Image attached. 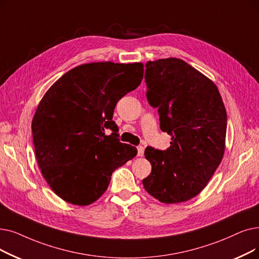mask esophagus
<instances>
[{
    "mask_svg": "<svg viewBox=\"0 0 259 259\" xmlns=\"http://www.w3.org/2000/svg\"><path fill=\"white\" fill-rule=\"evenodd\" d=\"M144 150H145L144 146H139V147H138V155L143 156L144 155Z\"/></svg>",
    "mask_w": 259,
    "mask_h": 259,
    "instance_id": "esophagus-1",
    "label": "esophagus"
}]
</instances>
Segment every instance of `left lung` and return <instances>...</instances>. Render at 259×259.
I'll use <instances>...</instances> for the list:
<instances>
[{"label": "left lung", "instance_id": "obj_1", "mask_svg": "<svg viewBox=\"0 0 259 259\" xmlns=\"http://www.w3.org/2000/svg\"><path fill=\"white\" fill-rule=\"evenodd\" d=\"M147 99L157 108L162 131L171 136L166 150L147 147L152 168L143 180L162 203H181L203 190L226 149L227 111L217 85L182 59L146 63Z\"/></svg>", "mask_w": 259, "mask_h": 259}]
</instances>
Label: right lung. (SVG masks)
Returning <instances> with one entry per match:
<instances>
[{
    "instance_id": "obj_1",
    "label": "right lung",
    "mask_w": 259,
    "mask_h": 259,
    "mask_svg": "<svg viewBox=\"0 0 259 259\" xmlns=\"http://www.w3.org/2000/svg\"><path fill=\"white\" fill-rule=\"evenodd\" d=\"M144 64L92 62L66 72L42 97L31 121L37 163L53 192L67 203L92 204L112 172L138 150L117 139L118 100L142 82ZM106 128L112 130L110 136Z\"/></svg>"
}]
</instances>
